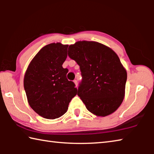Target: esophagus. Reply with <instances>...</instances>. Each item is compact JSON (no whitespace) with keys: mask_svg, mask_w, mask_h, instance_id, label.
I'll use <instances>...</instances> for the list:
<instances>
[{"mask_svg":"<svg viewBox=\"0 0 154 154\" xmlns=\"http://www.w3.org/2000/svg\"><path fill=\"white\" fill-rule=\"evenodd\" d=\"M73 82H74V83H75V86H76L77 88V85H78V83H77V80H74L73 81Z\"/></svg>","mask_w":154,"mask_h":154,"instance_id":"1","label":"esophagus"}]
</instances>
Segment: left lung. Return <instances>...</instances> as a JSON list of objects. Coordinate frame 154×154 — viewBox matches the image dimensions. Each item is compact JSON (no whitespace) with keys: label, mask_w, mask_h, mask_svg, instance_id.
Wrapping results in <instances>:
<instances>
[{"label":"left lung","mask_w":154,"mask_h":154,"mask_svg":"<svg viewBox=\"0 0 154 154\" xmlns=\"http://www.w3.org/2000/svg\"><path fill=\"white\" fill-rule=\"evenodd\" d=\"M69 56L80 67L82 81L77 95L96 116L105 117L119 108L125 96L127 72L110 48L96 41L69 45Z\"/></svg>","instance_id":"1"}]
</instances>
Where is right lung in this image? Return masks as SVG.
<instances>
[{"label":"right lung","instance_id":"1","mask_svg":"<svg viewBox=\"0 0 154 154\" xmlns=\"http://www.w3.org/2000/svg\"><path fill=\"white\" fill-rule=\"evenodd\" d=\"M68 46L60 43L44 46L25 72L24 87L28 104L44 118L54 119L63 116L77 93L75 83L66 78L69 70L62 67Z\"/></svg>","mask_w":154,"mask_h":154}]
</instances>
